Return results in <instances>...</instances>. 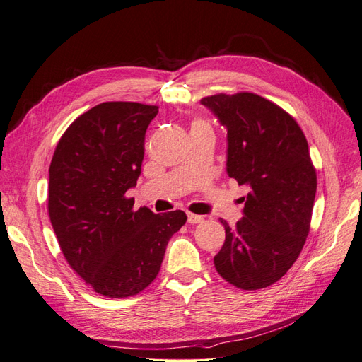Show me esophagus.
Returning a JSON list of instances; mask_svg holds the SVG:
<instances>
[{
    "mask_svg": "<svg viewBox=\"0 0 362 362\" xmlns=\"http://www.w3.org/2000/svg\"><path fill=\"white\" fill-rule=\"evenodd\" d=\"M204 221V217L199 214H193V213H187V222L189 223H201Z\"/></svg>",
    "mask_w": 362,
    "mask_h": 362,
    "instance_id": "esophagus-1",
    "label": "esophagus"
}]
</instances>
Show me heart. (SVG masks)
<instances>
[{"label": "heart", "instance_id": "obj_1", "mask_svg": "<svg viewBox=\"0 0 362 362\" xmlns=\"http://www.w3.org/2000/svg\"><path fill=\"white\" fill-rule=\"evenodd\" d=\"M198 125H206V124L204 122V120L198 119V120H194V122H193V127H198Z\"/></svg>", "mask_w": 362, "mask_h": 362}]
</instances>
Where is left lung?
<instances>
[{"label": "left lung", "instance_id": "8db88e82", "mask_svg": "<svg viewBox=\"0 0 362 362\" xmlns=\"http://www.w3.org/2000/svg\"><path fill=\"white\" fill-rule=\"evenodd\" d=\"M201 103L228 131L226 172L250 192L235 228L222 221L218 275L242 290L266 288L298 259L310 233L317 175L303 131L255 93H217Z\"/></svg>", "mask_w": 362, "mask_h": 362}]
</instances>
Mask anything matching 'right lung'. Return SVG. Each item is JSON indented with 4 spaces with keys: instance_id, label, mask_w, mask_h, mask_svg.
<instances>
[{
    "instance_id": "1",
    "label": "right lung",
    "mask_w": 362,
    "mask_h": 362,
    "mask_svg": "<svg viewBox=\"0 0 362 362\" xmlns=\"http://www.w3.org/2000/svg\"><path fill=\"white\" fill-rule=\"evenodd\" d=\"M157 105L98 104L64 131L49 166L48 213L68 264L96 293L129 298L158 275L184 211L134 210L146 128Z\"/></svg>"
}]
</instances>
